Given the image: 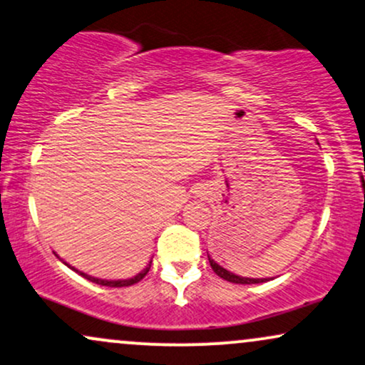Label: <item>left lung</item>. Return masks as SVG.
<instances>
[{
	"label": "left lung",
	"instance_id": "left-lung-1",
	"mask_svg": "<svg viewBox=\"0 0 365 365\" xmlns=\"http://www.w3.org/2000/svg\"><path fill=\"white\" fill-rule=\"evenodd\" d=\"M209 263H210V267H212V270L219 275V277L227 280V282H232V284H260V282H267V279H247V277H240V275L231 274V272H227L226 269H222V267L219 265V263L214 262L210 257H209Z\"/></svg>",
	"mask_w": 365,
	"mask_h": 365
}]
</instances>
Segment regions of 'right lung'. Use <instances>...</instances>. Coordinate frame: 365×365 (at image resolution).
Returning <instances> with one entry per match:
<instances>
[{
    "instance_id": "obj_1",
    "label": "right lung",
    "mask_w": 365,
    "mask_h": 365,
    "mask_svg": "<svg viewBox=\"0 0 365 365\" xmlns=\"http://www.w3.org/2000/svg\"><path fill=\"white\" fill-rule=\"evenodd\" d=\"M66 265H68V263H66ZM69 269H73L74 272H78L76 269H74V267H69ZM149 269H151V262H149V265L146 267V269H144L143 272H139V274L135 275V277H133V279H127V280H103V279L91 277V275L83 274V272H78V274H80L81 277H85V279H88V280H91V282L100 284V285H107V287H127V285H133V284H135V282H139L140 279L146 277V274L149 272Z\"/></svg>"
}]
</instances>
